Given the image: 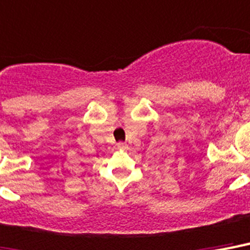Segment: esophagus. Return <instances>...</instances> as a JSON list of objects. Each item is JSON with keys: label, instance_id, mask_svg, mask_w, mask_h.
I'll use <instances>...</instances> for the list:
<instances>
[{"label": "esophagus", "instance_id": "esophagus-1", "mask_svg": "<svg viewBox=\"0 0 250 250\" xmlns=\"http://www.w3.org/2000/svg\"><path fill=\"white\" fill-rule=\"evenodd\" d=\"M117 147H119V148H126V143L119 142L117 143Z\"/></svg>", "mask_w": 250, "mask_h": 250}]
</instances>
